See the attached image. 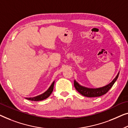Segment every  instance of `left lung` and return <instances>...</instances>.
<instances>
[{
	"label": "left lung",
	"instance_id": "left-lung-1",
	"mask_svg": "<svg viewBox=\"0 0 128 128\" xmlns=\"http://www.w3.org/2000/svg\"><path fill=\"white\" fill-rule=\"evenodd\" d=\"M120 72L118 73L116 78H115L112 82L108 84L107 85L103 87L96 88V89H93V88H88L86 87H84L80 85V84L77 82L76 80H74V86L75 89L79 93H80L82 95L88 98H94V97H99L102 95L105 94L106 93L108 92V91L112 88L113 84L117 80Z\"/></svg>",
	"mask_w": 128,
	"mask_h": 128
}]
</instances>
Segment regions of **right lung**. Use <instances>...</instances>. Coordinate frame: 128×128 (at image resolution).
Instances as JSON below:
<instances>
[{
  "instance_id": "add662e5",
  "label": "right lung",
  "mask_w": 128,
  "mask_h": 128,
  "mask_svg": "<svg viewBox=\"0 0 128 128\" xmlns=\"http://www.w3.org/2000/svg\"><path fill=\"white\" fill-rule=\"evenodd\" d=\"M54 81L52 83L51 85L49 87V88L45 92H44V93H42V94H41L40 95H38V96H35V97H34V98H26V99L29 100H30V101H41V100H44L47 98L48 97L50 96V95L52 94V92L53 90V88H54Z\"/></svg>"
}]
</instances>
